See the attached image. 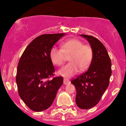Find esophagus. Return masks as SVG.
<instances>
[{
  "mask_svg": "<svg viewBox=\"0 0 126 126\" xmlns=\"http://www.w3.org/2000/svg\"><path fill=\"white\" fill-rule=\"evenodd\" d=\"M70 83V81L67 79H64V84H68Z\"/></svg>",
  "mask_w": 126,
  "mask_h": 126,
  "instance_id": "esophagus-1",
  "label": "esophagus"
}]
</instances>
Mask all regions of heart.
<instances>
[{"label":"heart","mask_w":126,"mask_h":126,"mask_svg":"<svg viewBox=\"0 0 126 126\" xmlns=\"http://www.w3.org/2000/svg\"><path fill=\"white\" fill-rule=\"evenodd\" d=\"M65 55H70L69 62L58 71L59 74L65 78H70L78 73L80 69L85 71L93 60V51L90 45L84 44L78 39H70L64 42L61 48L56 47L51 48L49 53L50 61L54 65L64 64Z\"/></svg>","instance_id":"obj_1"}]
</instances>
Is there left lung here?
Wrapping results in <instances>:
<instances>
[{
	"mask_svg": "<svg viewBox=\"0 0 126 126\" xmlns=\"http://www.w3.org/2000/svg\"><path fill=\"white\" fill-rule=\"evenodd\" d=\"M86 38L93 51L92 62L86 72L71 81L76 89V102L81 109L95 106L109 86L112 63L106 48L96 38L80 34Z\"/></svg>",
	"mask_w": 126,
	"mask_h": 126,
	"instance_id": "1",
	"label": "left lung"
}]
</instances>
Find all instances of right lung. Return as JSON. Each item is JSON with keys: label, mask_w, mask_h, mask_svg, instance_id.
I'll return each instance as SVG.
<instances>
[{"label": "right lung", "mask_w": 126, "mask_h": 126, "mask_svg": "<svg viewBox=\"0 0 126 126\" xmlns=\"http://www.w3.org/2000/svg\"><path fill=\"white\" fill-rule=\"evenodd\" d=\"M64 33L44 34L26 48L19 61L16 81L19 96L31 110H45L51 106L63 84L62 76H53L55 69L50 50Z\"/></svg>", "instance_id": "add662e5"}]
</instances>
